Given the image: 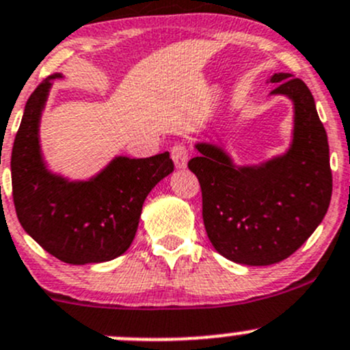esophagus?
<instances>
[{"label":"esophagus","instance_id":"obj_1","mask_svg":"<svg viewBox=\"0 0 350 350\" xmlns=\"http://www.w3.org/2000/svg\"><path fill=\"white\" fill-rule=\"evenodd\" d=\"M171 157L176 167L185 169L188 164V149H186L185 144H174L171 149Z\"/></svg>","mask_w":350,"mask_h":350}]
</instances>
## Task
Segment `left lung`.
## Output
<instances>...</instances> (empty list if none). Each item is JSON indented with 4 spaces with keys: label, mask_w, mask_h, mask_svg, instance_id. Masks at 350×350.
<instances>
[{
    "label": "left lung",
    "mask_w": 350,
    "mask_h": 350,
    "mask_svg": "<svg viewBox=\"0 0 350 350\" xmlns=\"http://www.w3.org/2000/svg\"><path fill=\"white\" fill-rule=\"evenodd\" d=\"M271 94L295 105L293 142L283 155L235 165L220 146L200 142L188 162L203 196V221L218 254L269 266L299 249L322 224L332 198L328 140L308 86L289 72L271 76Z\"/></svg>",
    "instance_id": "8db88e82"
}]
</instances>
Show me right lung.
I'll return each instance as SVG.
<instances>
[{"label": "right lung", "mask_w": 350, "mask_h": 350, "mask_svg": "<svg viewBox=\"0 0 350 350\" xmlns=\"http://www.w3.org/2000/svg\"><path fill=\"white\" fill-rule=\"evenodd\" d=\"M52 74L25 105L12 150L16 217L28 235L67 264H94L122 256L135 237L142 204L174 171L169 152L147 159L115 157L94 178L69 181L45 165L38 140Z\"/></svg>", "instance_id": "right-lung-1"}]
</instances>
